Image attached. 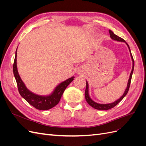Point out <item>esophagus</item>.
<instances>
[{
  "label": "esophagus",
  "mask_w": 146,
  "mask_h": 146,
  "mask_svg": "<svg viewBox=\"0 0 146 146\" xmlns=\"http://www.w3.org/2000/svg\"><path fill=\"white\" fill-rule=\"evenodd\" d=\"M82 72H83V69H82V68H80V69L78 70V72H79V73H82Z\"/></svg>",
  "instance_id": "esophagus-1"
}]
</instances>
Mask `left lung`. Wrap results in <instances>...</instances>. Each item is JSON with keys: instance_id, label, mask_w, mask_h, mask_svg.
Here are the masks:
<instances>
[{"instance_id": "left-lung-1", "label": "left lung", "mask_w": 146, "mask_h": 146, "mask_svg": "<svg viewBox=\"0 0 146 146\" xmlns=\"http://www.w3.org/2000/svg\"><path fill=\"white\" fill-rule=\"evenodd\" d=\"M109 33L110 35V37L114 41H119V42H125V44H127V46L129 47V49L130 53V56H131V58L132 60V62H133V66H132V69H131V71L130 75V77L129 79V81H128V83H127V86L126 88V89L123 92V95L120 98L118 99L117 100H116L115 102H114L113 103H110V104H98L97 102H95L94 100H92L91 99V98H90V94H89V85H88V82H86V90H85V99L88 102V104H89L90 106L92 108H94L96 110H108L109 109H111L112 108H113L114 107H115L116 105H117L123 99V98L126 96V94H127L128 91H129V88H130V83H131V77H132V74H133V69H134V65H135V63H134V60H133V56L131 55V50H130V48L129 46L128 45V44L125 42V41L124 39H123L122 38H120L119 36H117L116 35L114 34L111 30H109Z\"/></svg>"}]
</instances>
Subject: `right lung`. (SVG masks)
Masks as SVG:
<instances>
[{"label":"right lung","mask_w":146,"mask_h":146,"mask_svg":"<svg viewBox=\"0 0 146 146\" xmlns=\"http://www.w3.org/2000/svg\"><path fill=\"white\" fill-rule=\"evenodd\" d=\"M16 57L17 49L16 50L14 64H13V74H14V76L17 83V88H18L19 92L21 96L29 104L32 105L33 107L38 110H47L54 107L55 105L58 104L66 88H67L70 82L73 81L74 77H70L60 83L58 85L56 86L54 91L50 95L40 96L36 94L27 89L24 83L21 78L18 71H17Z\"/></svg>","instance_id":"obj_1"}]
</instances>
